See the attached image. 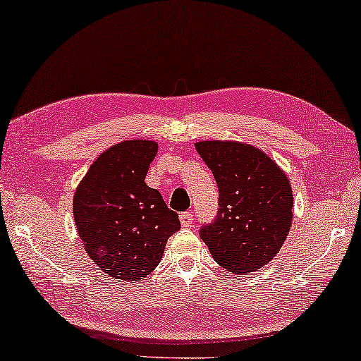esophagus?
<instances>
[{
  "mask_svg": "<svg viewBox=\"0 0 361 361\" xmlns=\"http://www.w3.org/2000/svg\"><path fill=\"white\" fill-rule=\"evenodd\" d=\"M179 219H180V224L184 227H190L193 223V214L190 213H180L179 214Z\"/></svg>",
  "mask_w": 361,
  "mask_h": 361,
  "instance_id": "34e87169",
  "label": "esophagus"
}]
</instances>
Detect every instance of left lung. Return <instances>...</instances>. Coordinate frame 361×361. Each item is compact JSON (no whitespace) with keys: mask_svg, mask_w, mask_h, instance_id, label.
Masks as SVG:
<instances>
[{"mask_svg":"<svg viewBox=\"0 0 361 361\" xmlns=\"http://www.w3.org/2000/svg\"><path fill=\"white\" fill-rule=\"evenodd\" d=\"M197 152L218 184V213L200 227L214 262L231 273H253L273 259L292 224V188L268 154L238 142H198Z\"/></svg>","mask_w":361,"mask_h":361,"instance_id":"8db88e82","label":"left lung"}]
</instances>
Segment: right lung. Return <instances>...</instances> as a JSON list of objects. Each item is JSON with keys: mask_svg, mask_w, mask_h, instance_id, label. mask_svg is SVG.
<instances>
[{"mask_svg": "<svg viewBox=\"0 0 361 361\" xmlns=\"http://www.w3.org/2000/svg\"><path fill=\"white\" fill-rule=\"evenodd\" d=\"M158 145L126 140L90 166L74 195V221L85 252L113 279L140 281L161 262L180 229L177 213L145 184Z\"/></svg>", "mask_w": 361, "mask_h": 361, "instance_id": "right-lung-1", "label": "right lung"}]
</instances>
